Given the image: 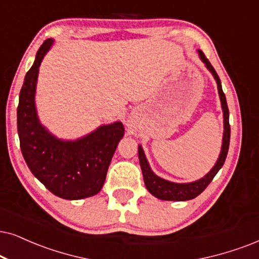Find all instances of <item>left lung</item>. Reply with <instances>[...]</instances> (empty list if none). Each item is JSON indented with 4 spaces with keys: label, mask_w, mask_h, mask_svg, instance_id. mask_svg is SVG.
<instances>
[{
    "label": "left lung",
    "mask_w": 259,
    "mask_h": 259,
    "mask_svg": "<svg viewBox=\"0 0 259 259\" xmlns=\"http://www.w3.org/2000/svg\"><path fill=\"white\" fill-rule=\"evenodd\" d=\"M199 60L204 63L205 68L210 71L212 77L215 78L218 84V92L219 97H220L222 112H224V136H222V146L221 152L219 154V158L212 166V168L209 171L204 177L201 179H197L195 182L190 183H175L171 181H166V179L161 178V177L156 176L155 173L150 168L148 160H147L145 152H143L142 146L139 145V160L140 166L142 169L143 179H145V185L148 191L152 194L154 197L162 199V201H189L204 191V189L209 185V183L212 181L217 173L220 171V168L224 165L226 156L228 153V147H230V137H231V127H230V112H228L227 101H226V97L224 91H222L221 81L219 78L217 71H215L212 65L210 64L207 58H205L204 54L201 50H197Z\"/></svg>",
    "instance_id": "left-lung-1"
}]
</instances>
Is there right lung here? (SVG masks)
I'll return each instance as SVG.
<instances>
[{
	"instance_id": "add662e5",
	"label": "right lung",
	"mask_w": 259,
	"mask_h": 259,
	"mask_svg": "<svg viewBox=\"0 0 259 259\" xmlns=\"http://www.w3.org/2000/svg\"><path fill=\"white\" fill-rule=\"evenodd\" d=\"M54 39H47L26 74L18 106V134L28 168L49 191L64 199H82L103 188L111 159L124 136L123 124H103L76 140L58 139L40 123L35 90L42 58Z\"/></svg>"
}]
</instances>
